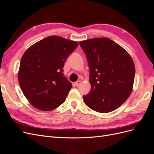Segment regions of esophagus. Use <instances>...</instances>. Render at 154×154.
I'll use <instances>...</instances> for the list:
<instances>
[{
	"label": "esophagus",
	"mask_w": 154,
	"mask_h": 154,
	"mask_svg": "<svg viewBox=\"0 0 154 154\" xmlns=\"http://www.w3.org/2000/svg\"><path fill=\"white\" fill-rule=\"evenodd\" d=\"M74 84H75L76 86H79V85L81 84V82L80 81H78V82L74 83Z\"/></svg>",
	"instance_id": "esophagus-1"
}]
</instances>
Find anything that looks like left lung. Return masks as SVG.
Segmentation results:
<instances>
[{
  "instance_id": "1",
  "label": "left lung",
  "mask_w": 154,
  "mask_h": 154,
  "mask_svg": "<svg viewBox=\"0 0 154 154\" xmlns=\"http://www.w3.org/2000/svg\"><path fill=\"white\" fill-rule=\"evenodd\" d=\"M90 70L89 94L83 101L92 110L107 113L117 109L133 89L134 63L122 46L106 37L80 42Z\"/></svg>"
}]
</instances>
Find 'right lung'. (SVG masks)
<instances>
[{"instance_id":"right-lung-1","label":"right lung","mask_w":154,"mask_h":154,"mask_svg":"<svg viewBox=\"0 0 154 154\" xmlns=\"http://www.w3.org/2000/svg\"><path fill=\"white\" fill-rule=\"evenodd\" d=\"M78 44L50 36L27 49L18 72L21 90L36 109L50 111L61 105L72 88L63 74L64 62Z\"/></svg>"}]
</instances>
